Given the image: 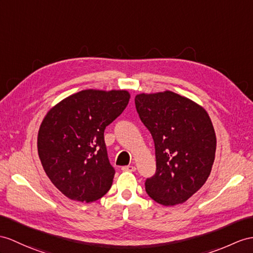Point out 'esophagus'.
<instances>
[{
  "instance_id": "1",
  "label": "esophagus",
  "mask_w": 253,
  "mask_h": 253,
  "mask_svg": "<svg viewBox=\"0 0 253 253\" xmlns=\"http://www.w3.org/2000/svg\"><path fill=\"white\" fill-rule=\"evenodd\" d=\"M123 171H135L136 170V168L133 165H126V166H122L121 169Z\"/></svg>"
}]
</instances>
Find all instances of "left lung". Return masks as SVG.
<instances>
[{
    "label": "left lung",
    "instance_id": "obj_1",
    "mask_svg": "<svg viewBox=\"0 0 253 253\" xmlns=\"http://www.w3.org/2000/svg\"><path fill=\"white\" fill-rule=\"evenodd\" d=\"M135 105L156 148L157 170L146 192L164 206L182 204L211 175L217 145L211 120L198 103L169 90L137 94Z\"/></svg>",
    "mask_w": 253,
    "mask_h": 253
}]
</instances>
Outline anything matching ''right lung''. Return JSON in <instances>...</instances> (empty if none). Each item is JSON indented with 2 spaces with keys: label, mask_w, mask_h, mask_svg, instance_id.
<instances>
[{
  "label": "right lung",
  "mask_w": 253,
  "mask_h": 253,
  "mask_svg": "<svg viewBox=\"0 0 253 253\" xmlns=\"http://www.w3.org/2000/svg\"><path fill=\"white\" fill-rule=\"evenodd\" d=\"M126 90L88 89L49 109L38 135L46 175L73 201L91 203L105 195L115 169L109 163L104 130L130 101Z\"/></svg>",
  "instance_id": "add662e5"
}]
</instances>
